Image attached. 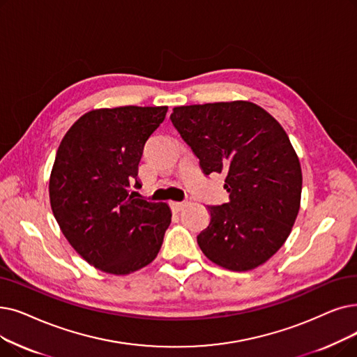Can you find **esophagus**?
<instances>
[{
	"label": "esophagus",
	"instance_id": "34e87169",
	"mask_svg": "<svg viewBox=\"0 0 357 357\" xmlns=\"http://www.w3.org/2000/svg\"><path fill=\"white\" fill-rule=\"evenodd\" d=\"M185 206H187L185 201H182V203H179V201H170V208H172V211H175V213L181 211Z\"/></svg>",
	"mask_w": 357,
	"mask_h": 357
}]
</instances>
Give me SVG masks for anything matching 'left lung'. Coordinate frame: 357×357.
Returning a JSON list of instances; mask_svg holds the SVG:
<instances>
[{"mask_svg": "<svg viewBox=\"0 0 357 357\" xmlns=\"http://www.w3.org/2000/svg\"><path fill=\"white\" fill-rule=\"evenodd\" d=\"M170 121L204 175H226L229 201L207 206L201 251L231 271L264 264L286 242L301 207L302 170L286 131L245 100L178 106Z\"/></svg>", "mask_w": 357, "mask_h": 357, "instance_id": "1", "label": "left lung"}]
</instances>
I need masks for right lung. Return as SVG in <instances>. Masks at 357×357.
<instances>
[{"instance_id":"right-lung-1","label":"right lung","mask_w":357,"mask_h":357,"mask_svg":"<svg viewBox=\"0 0 357 357\" xmlns=\"http://www.w3.org/2000/svg\"><path fill=\"white\" fill-rule=\"evenodd\" d=\"M167 106L95 109L61 142L50 179L55 219L74 250L95 268L123 275L158 257L170 225L166 203L130 195L144 144Z\"/></svg>"}]
</instances>
